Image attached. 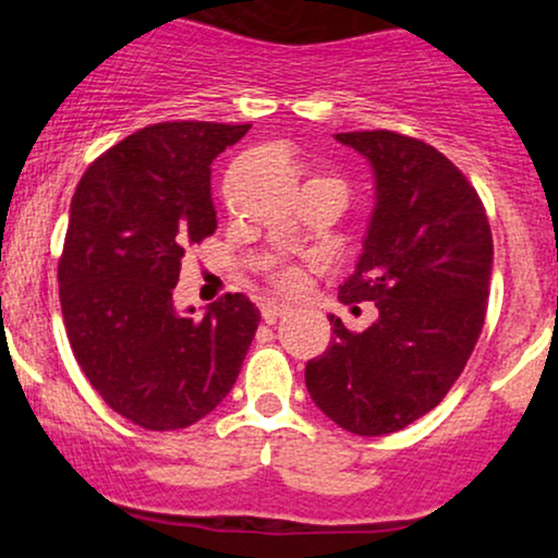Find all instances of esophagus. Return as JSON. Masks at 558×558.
<instances>
[{
	"label": "esophagus",
	"instance_id": "obj_1",
	"mask_svg": "<svg viewBox=\"0 0 558 558\" xmlns=\"http://www.w3.org/2000/svg\"><path fill=\"white\" fill-rule=\"evenodd\" d=\"M288 306L286 304H278V301H267V304H262V317H265V323H275V319H280L283 315H288Z\"/></svg>",
	"mask_w": 558,
	"mask_h": 558
}]
</instances>
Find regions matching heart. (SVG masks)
<instances>
[{
    "label": "heart",
    "mask_w": 558,
    "mask_h": 558,
    "mask_svg": "<svg viewBox=\"0 0 558 558\" xmlns=\"http://www.w3.org/2000/svg\"><path fill=\"white\" fill-rule=\"evenodd\" d=\"M272 278L280 288H296L301 283V272L296 270V267H286V265L275 267Z\"/></svg>",
    "instance_id": "b5f03b06"
}]
</instances>
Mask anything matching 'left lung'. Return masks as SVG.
<instances>
[{
	"mask_svg": "<svg viewBox=\"0 0 558 558\" xmlns=\"http://www.w3.org/2000/svg\"><path fill=\"white\" fill-rule=\"evenodd\" d=\"M369 162L375 207L354 272L338 299L375 301L377 319L306 362L319 412L356 435L403 430L438 407L462 375L488 306L493 239L483 202L433 146L393 131L336 133Z\"/></svg>",
	"mask_w": 558,
	"mask_h": 558,
	"instance_id": "obj_1",
	"label": "left lung"
}]
</instances>
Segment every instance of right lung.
Here are the masks:
<instances>
[{"label": "right lung", "instance_id": "obj_1", "mask_svg": "<svg viewBox=\"0 0 558 558\" xmlns=\"http://www.w3.org/2000/svg\"><path fill=\"white\" fill-rule=\"evenodd\" d=\"M252 125L141 128L83 172L60 259L73 354L118 414L146 430L207 417L233 388L259 310L228 293L194 317L172 291L185 248L217 230L213 159Z\"/></svg>", "mask_w": 558, "mask_h": 558}]
</instances>
